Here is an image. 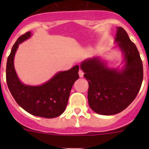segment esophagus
<instances>
[{"label": "esophagus", "instance_id": "obj_1", "mask_svg": "<svg viewBox=\"0 0 149 149\" xmlns=\"http://www.w3.org/2000/svg\"><path fill=\"white\" fill-rule=\"evenodd\" d=\"M84 71L81 70V69H79V76H80L81 78H82L84 76Z\"/></svg>", "mask_w": 149, "mask_h": 149}]
</instances>
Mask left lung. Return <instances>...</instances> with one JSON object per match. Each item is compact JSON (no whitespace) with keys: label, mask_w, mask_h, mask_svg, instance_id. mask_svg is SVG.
<instances>
[{"label":"left lung","mask_w":149,"mask_h":149,"mask_svg":"<svg viewBox=\"0 0 149 149\" xmlns=\"http://www.w3.org/2000/svg\"><path fill=\"white\" fill-rule=\"evenodd\" d=\"M115 40L125 55L123 70L109 68L97 58L81 65L88 83L89 106L100 115H115L126 109L139 94L143 78L139 50L123 27H117Z\"/></svg>","instance_id":"obj_1"}]
</instances>
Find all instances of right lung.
<instances>
[{
    "instance_id": "right-lung-1",
    "label": "right lung",
    "mask_w": 149,
    "mask_h": 149,
    "mask_svg": "<svg viewBox=\"0 0 149 149\" xmlns=\"http://www.w3.org/2000/svg\"><path fill=\"white\" fill-rule=\"evenodd\" d=\"M31 36L27 31L19 37L7 59L6 82L18 104L34 116L54 118L65 111L73 84L79 79V66L59 72L49 81L38 86L24 85L19 80L13 66V58L19 45Z\"/></svg>"
}]
</instances>
